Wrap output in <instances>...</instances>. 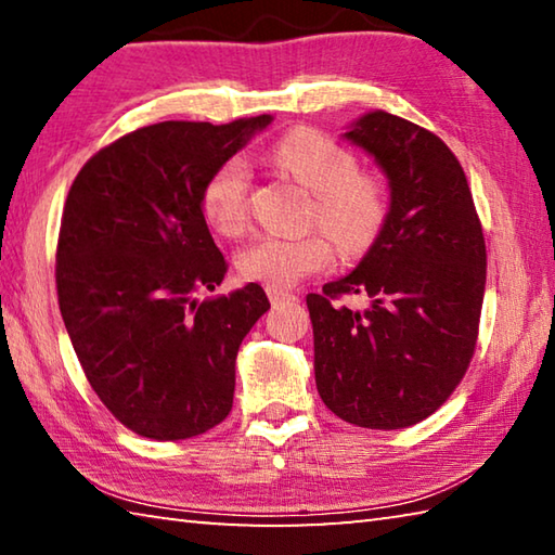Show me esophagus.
<instances>
[{
	"label": "esophagus",
	"mask_w": 555,
	"mask_h": 555,
	"mask_svg": "<svg viewBox=\"0 0 555 555\" xmlns=\"http://www.w3.org/2000/svg\"><path fill=\"white\" fill-rule=\"evenodd\" d=\"M267 296H269V300L271 304H281V300H291V298H296L294 294H288V291H284V288H274V286H269L267 288Z\"/></svg>",
	"instance_id": "esophagus-1"
}]
</instances>
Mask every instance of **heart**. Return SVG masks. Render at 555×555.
Instances as JSON below:
<instances>
[{
    "mask_svg": "<svg viewBox=\"0 0 555 555\" xmlns=\"http://www.w3.org/2000/svg\"><path fill=\"white\" fill-rule=\"evenodd\" d=\"M269 162L313 191L311 220L332 234L345 255H360L379 237L389 215L387 185L360 171L357 156L333 137L306 127L291 129L269 149ZM247 208L249 166L232 156L203 183V218L215 232L234 234L247 222ZM326 235L321 230L298 237L257 234L240 249V274L274 288L294 286L333 264L335 249Z\"/></svg>",
    "mask_w": 555,
    "mask_h": 555,
    "instance_id": "b5f03b06",
    "label": "heart"
}]
</instances>
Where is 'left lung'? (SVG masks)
<instances>
[{"label":"left lung","instance_id":"1","mask_svg":"<svg viewBox=\"0 0 555 555\" xmlns=\"http://www.w3.org/2000/svg\"><path fill=\"white\" fill-rule=\"evenodd\" d=\"M389 181V215L350 274L308 294L315 387L347 424H418L465 377L480 327L487 251L455 154L424 127L367 112L345 131ZM364 293L350 312L340 295Z\"/></svg>","mask_w":555,"mask_h":555}]
</instances>
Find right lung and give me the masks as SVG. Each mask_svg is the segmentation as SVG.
Wrapping results in <instances>:
<instances>
[{
    "instance_id": "obj_1",
    "label": "right lung",
    "mask_w": 555,
    "mask_h": 555,
    "mask_svg": "<svg viewBox=\"0 0 555 555\" xmlns=\"http://www.w3.org/2000/svg\"><path fill=\"white\" fill-rule=\"evenodd\" d=\"M269 125L158 121L100 149L70 185L55 251L61 315L90 387L139 436H201L232 409L234 360L269 298L259 284L195 298L228 274L201 191Z\"/></svg>"
}]
</instances>
